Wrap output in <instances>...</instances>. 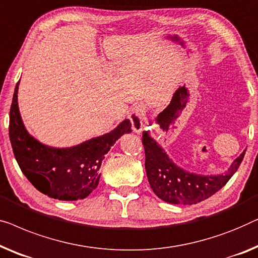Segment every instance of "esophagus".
<instances>
[{
    "label": "esophagus",
    "mask_w": 258,
    "mask_h": 258,
    "mask_svg": "<svg viewBox=\"0 0 258 258\" xmlns=\"http://www.w3.org/2000/svg\"><path fill=\"white\" fill-rule=\"evenodd\" d=\"M144 108L141 106V104H137V106L133 107L132 111L129 114V120L132 123V128L135 133H141L142 129L144 126Z\"/></svg>",
    "instance_id": "34e87169"
}]
</instances>
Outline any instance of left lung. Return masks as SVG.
Masks as SVG:
<instances>
[{
	"label": "left lung",
	"instance_id": "obj_1",
	"mask_svg": "<svg viewBox=\"0 0 258 258\" xmlns=\"http://www.w3.org/2000/svg\"><path fill=\"white\" fill-rule=\"evenodd\" d=\"M149 134V132H144L142 136L149 184L157 197L169 204L194 205L208 199L228 182L237 171L245 154L244 150L234 160L228 172L225 174H194L175 165Z\"/></svg>",
	"mask_w": 258,
	"mask_h": 258
}]
</instances>
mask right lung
Wrapping results in <instances>:
<instances>
[{"label":"right lung","mask_w":258,"mask_h":258,"mask_svg":"<svg viewBox=\"0 0 258 258\" xmlns=\"http://www.w3.org/2000/svg\"><path fill=\"white\" fill-rule=\"evenodd\" d=\"M18 81L9 114V137L15 158L28 180L47 197L58 200L85 199L98 187L104 155L123 134L132 132L129 120L110 133L72 148L57 149L39 143L25 129L17 102Z\"/></svg>","instance_id":"right-lung-1"}]
</instances>
